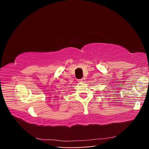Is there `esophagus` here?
Returning <instances> with one entry per match:
<instances>
[{"label":"esophagus","mask_w":149,"mask_h":149,"mask_svg":"<svg viewBox=\"0 0 149 149\" xmlns=\"http://www.w3.org/2000/svg\"><path fill=\"white\" fill-rule=\"evenodd\" d=\"M77 81H79V82H82V83H84V82H85V77H83V78H81V79H78Z\"/></svg>","instance_id":"esophagus-1"}]
</instances>
